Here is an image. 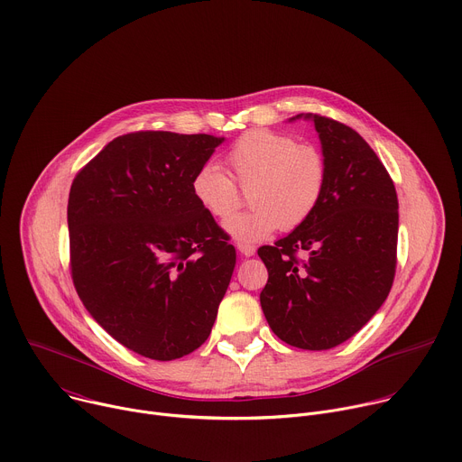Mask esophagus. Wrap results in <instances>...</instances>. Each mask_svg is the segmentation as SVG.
I'll list each match as a JSON object with an SVG mask.
<instances>
[{
	"label": "esophagus",
	"instance_id": "esophagus-1",
	"mask_svg": "<svg viewBox=\"0 0 462 462\" xmlns=\"http://www.w3.org/2000/svg\"><path fill=\"white\" fill-rule=\"evenodd\" d=\"M237 250H239V254H241V255H245V257H250V255H254V252H255V246H252V245H243V243H237Z\"/></svg>",
	"mask_w": 462,
	"mask_h": 462
}]
</instances>
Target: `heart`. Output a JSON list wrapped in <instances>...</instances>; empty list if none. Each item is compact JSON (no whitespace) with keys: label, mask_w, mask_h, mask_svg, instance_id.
<instances>
[{"label":"heart","mask_w":462,"mask_h":462,"mask_svg":"<svg viewBox=\"0 0 462 462\" xmlns=\"http://www.w3.org/2000/svg\"><path fill=\"white\" fill-rule=\"evenodd\" d=\"M226 161L236 182L247 189L252 208L223 223L237 243H259L280 226L294 230L318 208L327 186V161L312 144L294 137L254 129L228 150ZM232 177L214 162L203 164L191 179V193L203 210L226 217L239 205V189Z\"/></svg>","instance_id":"heart-1"}]
</instances>
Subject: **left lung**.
<instances>
[{"label":"left lung","instance_id":"obj_1","mask_svg":"<svg viewBox=\"0 0 462 462\" xmlns=\"http://www.w3.org/2000/svg\"><path fill=\"white\" fill-rule=\"evenodd\" d=\"M301 116L319 135L327 186L303 225L257 250L269 271L259 301L280 340L323 351L356 335L385 301L397 269L399 199L353 127L312 113L294 118Z\"/></svg>","mask_w":462,"mask_h":462}]
</instances>
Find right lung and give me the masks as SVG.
Here are the masks:
<instances>
[{
  "mask_svg": "<svg viewBox=\"0 0 462 462\" xmlns=\"http://www.w3.org/2000/svg\"><path fill=\"white\" fill-rule=\"evenodd\" d=\"M225 139L135 131L111 141L75 177L68 203L71 276L124 347L175 360L212 333L236 248L191 193Z\"/></svg>",
  "mask_w": 462,
  "mask_h": 462,
  "instance_id": "right-lung-1",
  "label": "right lung"
}]
</instances>
